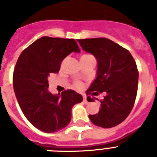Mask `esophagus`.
I'll return each mask as SVG.
<instances>
[{
	"label": "esophagus",
	"mask_w": 157,
	"mask_h": 157,
	"mask_svg": "<svg viewBox=\"0 0 157 157\" xmlns=\"http://www.w3.org/2000/svg\"><path fill=\"white\" fill-rule=\"evenodd\" d=\"M83 102H84L85 104L89 103L88 101H87V99H86V96H83Z\"/></svg>",
	"instance_id": "34e87169"
}]
</instances>
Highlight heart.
Masks as SVG:
<instances>
[{"label":"heart","instance_id":"heart-1","mask_svg":"<svg viewBox=\"0 0 157 157\" xmlns=\"http://www.w3.org/2000/svg\"><path fill=\"white\" fill-rule=\"evenodd\" d=\"M91 56H93L92 55H90V54H84V55H82V57H91ZM75 86L77 87V88H81L82 87V83L80 82H75Z\"/></svg>","mask_w":157,"mask_h":157}]
</instances>
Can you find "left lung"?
<instances>
[{"mask_svg": "<svg viewBox=\"0 0 157 157\" xmlns=\"http://www.w3.org/2000/svg\"><path fill=\"white\" fill-rule=\"evenodd\" d=\"M83 50L92 53L98 60L97 78L87 95L105 93L101 109L89 115L94 125L103 128L116 127L127 119L134 107L138 92V71L130 52L105 37L78 39ZM89 102L94 98L87 97Z\"/></svg>", "mask_w": 157, "mask_h": 157, "instance_id": "left-lung-1", "label": "left lung"}]
</instances>
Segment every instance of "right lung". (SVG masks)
<instances>
[{
	"label": "right lung",
	"mask_w": 157,
	"mask_h": 157,
	"mask_svg": "<svg viewBox=\"0 0 157 157\" xmlns=\"http://www.w3.org/2000/svg\"><path fill=\"white\" fill-rule=\"evenodd\" d=\"M79 52L74 39L42 37L21 52L13 72V88L25 117L45 133L62 130L71 120V109L82 97L72 90L61 94L48 92V77L57 73L63 59Z\"/></svg>",
	"instance_id": "add662e5"
}]
</instances>
